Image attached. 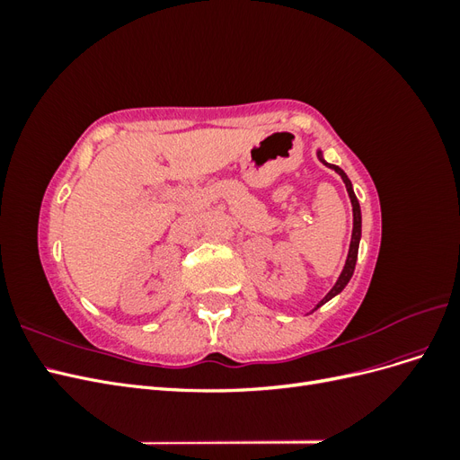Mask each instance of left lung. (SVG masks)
I'll list each match as a JSON object with an SVG mask.
<instances>
[{
  "label": "left lung",
  "mask_w": 460,
  "mask_h": 460,
  "mask_svg": "<svg viewBox=\"0 0 460 460\" xmlns=\"http://www.w3.org/2000/svg\"><path fill=\"white\" fill-rule=\"evenodd\" d=\"M316 157L323 161L328 169H332V171H336L340 176H341V180H343V184H345V188H347V193H349V199H351V205H353V234H351V243H349V253H347V259H345V267H343V270H341V274H340V278H338V282L333 284V288L328 291L326 294V297L323 299V301H318V305L316 307L313 309V311H316L318 307H323L324 303H328L332 297H336L338 294H341L343 291V288L349 284V280H351V276H353V272H355V264H357V255H358V242H360V225H363V218H360V205H358V199H357V196H355V191H353V184H351V180L347 178V174L340 169V166H336V164H330V163H326L324 161V157H323V149H316Z\"/></svg>",
  "instance_id": "8db88e82"
}]
</instances>
